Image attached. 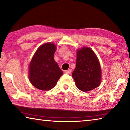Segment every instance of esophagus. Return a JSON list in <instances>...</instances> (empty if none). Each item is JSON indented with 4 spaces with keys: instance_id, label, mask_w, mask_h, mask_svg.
Here are the masks:
<instances>
[{
    "instance_id": "esophagus-1",
    "label": "esophagus",
    "mask_w": 130,
    "mask_h": 130,
    "mask_svg": "<svg viewBox=\"0 0 130 130\" xmlns=\"http://www.w3.org/2000/svg\"><path fill=\"white\" fill-rule=\"evenodd\" d=\"M71 72H72L71 69H68L67 70H65V73L66 74H70V73H71Z\"/></svg>"
}]
</instances>
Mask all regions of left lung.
<instances>
[{
	"instance_id": "left-lung-1",
	"label": "left lung",
	"mask_w": 130,
	"mask_h": 130,
	"mask_svg": "<svg viewBox=\"0 0 130 130\" xmlns=\"http://www.w3.org/2000/svg\"><path fill=\"white\" fill-rule=\"evenodd\" d=\"M72 76L76 87L83 92L92 91L99 86L102 69L98 57L91 48L77 49L76 67Z\"/></svg>"
}]
</instances>
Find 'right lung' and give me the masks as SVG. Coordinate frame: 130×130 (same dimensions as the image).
Listing matches in <instances>:
<instances>
[{
  "label": "right lung",
  "instance_id": "add662e5",
  "mask_svg": "<svg viewBox=\"0 0 130 130\" xmlns=\"http://www.w3.org/2000/svg\"><path fill=\"white\" fill-rule=\"evenodd\" d=\"M57 49L52 42L40 46L31 60L28 78L34 87L42 91H49L57 84L63 72L54 60Z\"/></svg>",
  "mask_w": 130,
  "mask_h": 130
}]
</instances>
